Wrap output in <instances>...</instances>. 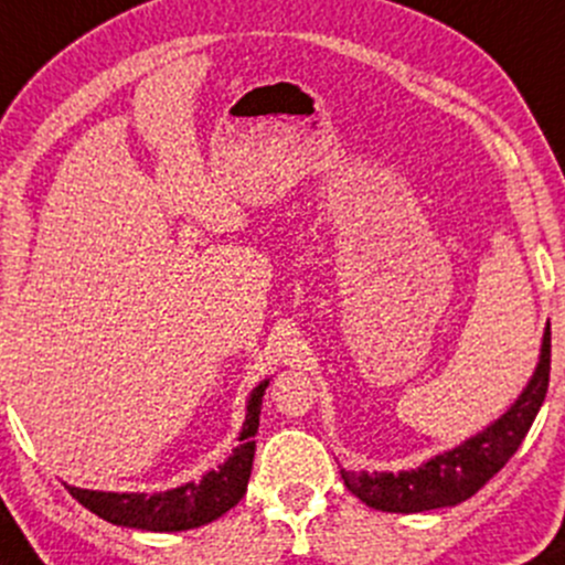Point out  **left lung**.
I'll list each match as a JSON object with an SVG mask.
<instances>
[{
    "instance_id": "left-lung-1",
    "label": "left lung",
    "mask_w": 565,
    "mask_h": 565,
    "mask_svg": "<svg viewBox=\"0 0 565 565\" xmlns=\"http://www.w3.org/2000/svg\"><path fill=\"white\" fill-rule=\"evenodd\" d=\"M550 384V322L544 326L542 350L534 376L518 401L491 422L483 433L467 437L456 448L435 454L416 470L350 472L341 470L344 486L360 502L382 512H427L461 504L478 493L510 461L529 435Z\"/></svg>"
}]
</instances>
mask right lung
I'll list each match as a JSON object with an SVG mask.
<instances>
[{"label":"right lung","instance_id":"1","mask_svg":"<svg viewBox=\"0 0 565 565\" xmlns=\"http://www.w3.org/2000/svg\"><path fill=\"white\" fill-rule=\"evenodd\" d=\"M266 386H269V379H264L250 392L248 405H245L243 429H239L237 437L239 446L234 448L224 465L202 475L198 483L192 480V483L157 493L90 491V488L66 486L68 493L98 518L114 525H125V529L189 531L218 521L248 491L253 454H256V440L253 437L258 433V416H262Z\"/></svg>","mask_w":565,"mask_h":565}]
</instances>
